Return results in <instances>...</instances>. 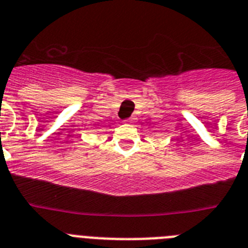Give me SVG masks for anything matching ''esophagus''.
I'll return each instance as SVG.
<instances>
[{
  "label": "esophagus",
  "mask_w": 248,
  "mask_h": 248,
  "mask_svg": "<svg viewBox=\"0 0 248 248\" xmlns=\"http://www.w3.org/2000/svg\"><path fill=\"white\" fill-rule=\"evenodd\" d=\"M125 123L126 124H130V125H132V124H134L135 123V119L134 118H128V119L125 120Z\"/></svg>",
  "instance_id": "34e87169"
}]
</instances>
